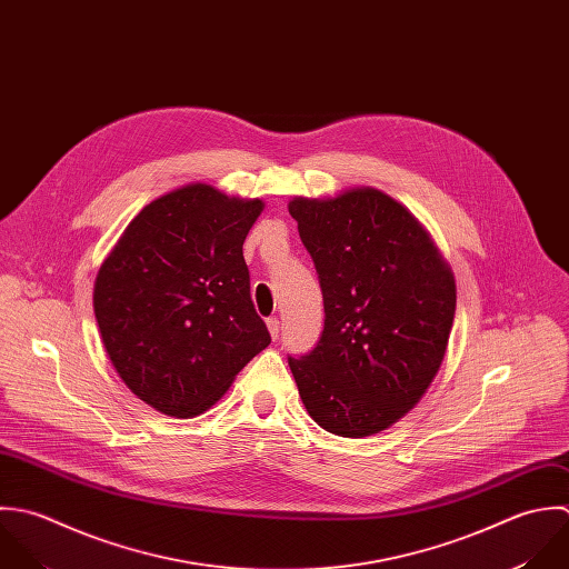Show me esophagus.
Masks as SVG:
<instances>
[{"label": "esophagus", "mask_w": 569, "mask_h": 569, "mask_svg": "<svg viewBox=\"0 0 569 569\" xmlns=\"http://www.w3.org/2000/svg\"><path fill=\"white\" fill-rule=\"evenodd\" d=\"M267 329H269L271 338H273V340H278V333H280V320H278L276 316L267 318Z\"/></svg>", "instance_id": "obj_1"}]
</instances>
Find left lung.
<instances>
[{
    "label": "left lung",
    "mask_w": 569,
    "mask_h": 569,
    "mask_svg": "<svg viewBox=\"0 0 569 569\" xmlns=\"http://www.w3.org/2000/svg\"><path fill=\"white\" fill-rule=\"evenodd\" d=\"M289 213L325 300L316 349L289 356L302 403L333 435H376L437 376L455 320V278L417 218L381 191L293 198Z\"/></svg>",
    "instance_id": "1"
}]
</instances>
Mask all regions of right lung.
I'll return each instance as SVG.
<instances>
[{"instance_id":"add662e5","label":"right lung","mask_w":569,"mask_h":569,"mask_svg":"<svg viewBox=\"0 0 569 569\" xmlns=\"http://www.w3.org/2000/svg\"><path fill=\"white\" fill-rule=\"evenodd\" d=\"M262 200L196 183L128 224L94 282L103 347L126 386L170 417L216 403L271 336L249 293L242 242Z\"/></svg>"}]
</instances>
